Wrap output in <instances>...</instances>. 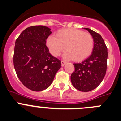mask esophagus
<instances>
[{"mask_svg":"<svg viewBox=\"0 0 121 121\" xmlns=\"http://www.w3.org/2000/svg\"><path fill=\"white\" fill-rule=\"evenodd\" d=\"M66 62L65 61H61V66H64L65 65H66Z\"/></svg>","mask_w":121,"mask_h":121,"instance_id":"1","label":"esophagus"}]
</instances>
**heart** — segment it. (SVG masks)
I'll list each match as a JSON object with an SVG mask.
<instances>
[{"instance_id":"obj_1","label":"heart","mask_w":121,"mask_h":121,"mask_svg":"<svg viewBox=\"0 0 121 121\" xmlns=\"http://www.w3.org/2000/svg\"><path fill=\"white\" fill-rule=\"evenodd\" d=\"M46 45L54 56H59L66 49L64 54L65 59L73 58L82 61L89 57L94 46L91 34L76 29H66L58 31L56 37L50 35L46 40Z\"/></svg>"}]
</instances>
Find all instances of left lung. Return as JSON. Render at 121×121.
I'll return each mask as SVG.
<instances>
[{
	"label": "left lung",
	"instance_id": "1",
	"mask_svg": "<svg viewBox=\"0 0 121 121\" xmlns=\"http://www.w3.org/2000/svg\"><path fill=\"white\" fill-rule=\"evenodd\" d=\"M93 39L92 54L81 63H74L75 71L70 79L73 87L81 92L96 89L105 77L107 63V48L101 35L89 28H84Z\"/></svg>",
	"mask_w": 121,
	"mask_h": 121
}]
</instances>
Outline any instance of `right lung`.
I'll list each match as a JSON object with an SVG mask.
<instances>
[{"label":"right lung","mask_w":121,"mask_h":121,"mask_svg":"<svg viewBox=\"0 0 121 121\" xmlns=\"http://www.w3.org/2000/svg\"><path fill=\"white\" fill-rule=\"evenodd\" d=\"M52 33L44 26H32L20 34L15 43L13 62L17 77L30 90H45L54 81L61 63L49 53L46 39Z\"/></svg>","instance_id":"1"}]
</instances>
